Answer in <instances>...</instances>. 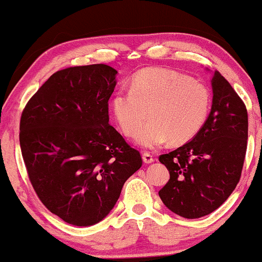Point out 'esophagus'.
I'll list each match as a JSON object with an SVG mask.
<instances>
[{"mask_svg":"<svg viewBox=\"0 0 262 262\" xmlns=\"http://www.w3.org/2000/svg\"><path fill=\"white\" fill-rule=\"evenodd\" d=\"M143 161H144L145 163H151V162H154V156L151 155L150 152H144V154H143Z\"/></svg>","mask_w":262,"mask_h":262,"instance_id":"esophagus-1","label":"esophagus"}]
</instances>
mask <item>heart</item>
Instances as JSON below:
<instances>
[{"label": "heart", "instance_id": "1", "mask_svg": "<svg viewBox=\"0 0 262 262\" xmlns=\"http://www.w3.org/2000/svg\"><path fill=\"white\" fill-rule=\"evenodd\" d=\"M211 105L204 83L176 71L150 68L138 73L130 89H121L112 99V110L122 132L141 146L154 149L171 139L190 140L203 128ZM149 113L150 119L141 125ZM142 129H140V128Z\"/></svg>", "mask_w": 262, "mask_h": 262}]
</instances>
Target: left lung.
I'll list each match as a JSON object with an SVG mask.
<instances>
[{"instance_id": "left-lung-1", "label": "left lung", "mask_w": 262, "mask_h": 262, "mask_svg": "<svg viewBox=\"0 0 262 262\" xmlns=\"http://www.w3.org/2000/svg\"><path fill=\"white\" fill-rule=\"evenodd\" d=\"M212 107L193 140L160 162L169 179L159 191L162 203L184 219H199L219 209L242 176L248 144L245 103L220 72L212 78Z\"/></svg>"}]
</instances>
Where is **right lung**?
<instances>
[{
  "label": "right lung",
  "mask_w": 262,
  "mask_h": 262,
  "mask_svg": "<svg viewBox=\"0 0 262 262\" xmlns=\"http://www.w3.org/2000/svg\"><path fill=\"white\" fill-rule=\"evenodd\" d=\"M117 71L107 64L53 73L21 112L19 143L28 177L46 209L73 226L108 215L140 152L110 124Z\"/></svg>",
  "instance_id": "obj_1"
}]
</instances>
